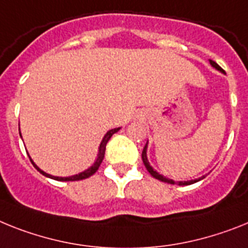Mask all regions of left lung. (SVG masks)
<instances>
[{"label": "left lung", "instance_id": "obj_1", "mask_svg": "<svg viewBox=\"0 0 248 248\" xmlns=\"http://www.w3.org/2000/svg\"><path fill=\"white\" fill-rule=\"evenodd\" d=\"M211 64H212V66H214V68H216L217 70H219V72H223V69H222V68H220V66L218 65L217 63H216V62L211 60ZM146 147H147V145H145V147H143V150H142V155H141V156H142V161H143V164H145V166H146L147 171H149L150 174L154 176V178L157 179V180H161V182L169 183V184H175V182H174V180H170V179L165 178V176L160 175L159 172L155 171V170H154L153 168L150 166L149 160H147V156H146ZM203 178H204V176H202V178H199V179H195V180H190V182H178V185H190V184H193V183L199 182V180H202Z\"/></svg>", "mask_w": 248, "mask_h": 248}]
</instances>
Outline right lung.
Wrapping results in <instances>:
<instances>
[{
  "label": "right lung",
  "mask_w": 248,
  "mask_h": 248,
  "mask_svg": "<svg viewBox=\"0 0 248 248\" xmlns=\"http://www.w3.org/2000/svg\"><path fill=\"white\" fill-rule=\"evenodd\" d=\"M120 130V128H113V130H109L107 132V134L105 135V137H103V140H102L101 145H99V151H98V157H97V160H95V163L93 164L91 168H89L88 170H85V171L80 172V174H78V175H73V176H69V178H59V176H53L50 175V174H46L45 171H43L41 169H39L36 165L34 164V161L31 160V163H32V165L35 166V169L37 170V171H40L43 175L47 176V178H51V179H55V180H59V182H76V180H83V179H87L89 178V176H92L93 174H94L97 170H98V168L101 166L102 161H103V157H105V153H106V145H107L108 140L111 139L112 135L116 134L117 131ZM20 136H21V134H20Z\"/></svg>",
  "instance_id": "obj_1"
}]
</instances>
